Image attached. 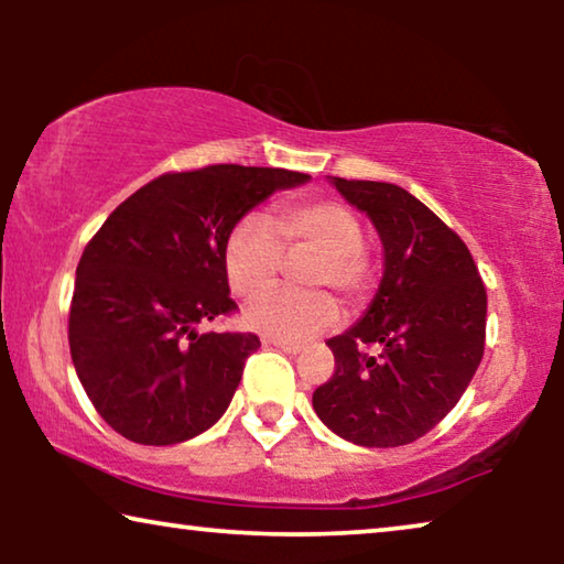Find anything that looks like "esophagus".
<instances>
[{
    "label": "esophagus",
    "instance_id": "1",
    "mask_svg": "<svg viewBox=\"0 0 564 564\" xmlns=\"http://www.w3.org/2000/svg\"><path fill=\"white\" fill-rule=\"evenodd\" d=\"M264 346H274V349H280L284 354H300V351H303V346H300V344H284V341H276V338H264Z\"/></svg>",
    "mask_w": 564,
    "mask_h": 564
}]
</instances>
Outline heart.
I'll return each instance as SVG.
<instances>
[{
	"label": "heart",
	"mask_w": 564,
	"mask_h": 564,
	"mask_svg": "<svg viewBox=\"0 0 564 564\" xmlns=\"http://www.w3.org/2000/svg\"><path fill=\"white\" fill-rule=\"evenodd\" d=\"M361 238V218L341 199H288L272 207L267 223L243 218L230 228L223 267L234 295L251 300L274 288L284 257L300 259L313 253L303 267L307 288H330L357 307L369 297L377 276ZM336 321L338 305L328 292H269L246 311V323L253 330L284 344L307 341Z\"/></svg>",
	"instance_id": "b5f03b06"
}]
</instances>
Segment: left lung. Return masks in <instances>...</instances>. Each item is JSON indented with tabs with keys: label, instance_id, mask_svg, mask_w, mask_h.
Here are the masks:
<instances>
[{
	"label": "left lung",
	"instance_id": "obj_1",
	"mask_svg": "<svg viewBox=\"0 0 564 564\" xmlns=\"http://www.w3.org/2000/svg\"><path fill=\"white\" fill-rule=\"evenodd\" d=\"M384 246L380 290L341 336L336 367L313 392L318 419L359 446H403L429 434L467 390L485 351L488 295L465 241L398 184L338 180ZM367 345H380L377 358Z\"/></svg>",
	"mask_w": 564,
	"mask_h": 564
}]
</instances>
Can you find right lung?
<instances>
[{"mask_svg":"<svg viewBox=\"0 0 564 564\" xmlns=\"http://www.w3.org/2000/svg\"><path fill=\"white\" fill-rule=\"evenodd\" d=\"M311 180L290 169L213 164L166 172L115 207L76 267L68 346L107 426L169 446L226 413L257 334L207 330L230 315L223 249L230 228L274 189Z\"/></svg>","mask_w":564,"mask_h":564,"instance_id":"right-lung-1","label":"right lung"}]
</instances>
